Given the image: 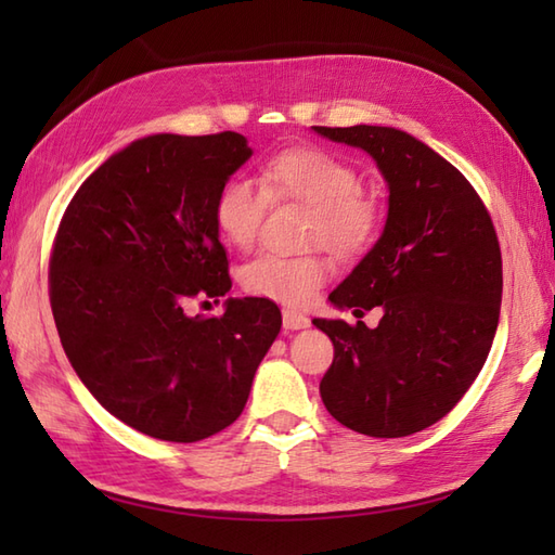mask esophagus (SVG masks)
<instances>
[{
	"mask_svg": "<svg viewBox=\"0 0 555 555\" xmlns=\"http://www.w3.org/2000/svg\"><path fill=\"white\" fill-rule=\"evenodd\" d=\"M310 326V317H305L302 312L296 310H284V328L288 332H298V328H308Z\"/></svg>",
	"mask_w": 555,
	"mask_h": 555,
	"instance_id": "34e87169",
	"label": "esophagus"
}]
</instances>
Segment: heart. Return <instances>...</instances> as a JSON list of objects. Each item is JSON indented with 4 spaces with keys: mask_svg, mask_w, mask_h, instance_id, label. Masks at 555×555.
I'll list each match as a JSON object with an SVG mask.
<instances>
[{
    "mask_svg": "<svg viewBox=\"0 0 555 555\" xmlns=\"http://www.w3.org/2000/svg\"><path fill=\"white\" fill-rule=\"evenodd\" d=\"M296 199L312 207L310 241L350 257L374 243L382 227L376 199L360 188V173L344 157L324 147H286L259 169V191L231 179L219 188L215 223L235 250H250L262 227L267 203ZM332 276V262L322 255H259L241 269L247 293L284 305L308 302Z\"/></svg>",
    "mask_w": 555,
    "mask_h": 555,
    "instance_id": "heart-1",
    "label": "heart"
}]
</instances>
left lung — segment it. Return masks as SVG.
<instances>
[{"label": "left lung", "instance_id": "1", "mask_svg": "<svg viewBox=\"0 0 555 555\" xmlns=\"http://www.w3.org/2000/svg\"><path fill=\"white\" fill-rule=\"evenodd\" d=\"M312 128L367 152L388 185L379 241L328 296L338 310L382 308V320L312 322L334 344L320 393L352 431L410 436L448 415L485 367L503 293L496 231L465 176L422 140L388 126Z\"/></svg>", "mask_w": 555, "mask_h": 555}]
</instances>
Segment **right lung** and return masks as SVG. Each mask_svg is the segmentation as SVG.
<instances>
[{"label":"right lung","mask_w":555,"mask_h":555,"mask_svg":"<svg viewBox=\"0 0 555 555\" xmlns=\"http://www.w3.org/2000/svg\"><path fill=\"white\" fill-rule=\"evenodd\" d=\"M250 155L233 131L140 138L88 176L59 223L50 302L66 358L104 410L152 439L203 441L238 420L281 332L267 298L185 312L231 291L215 199Z\"/></svg>","instance_id":"add662e5"}]
</instances>
